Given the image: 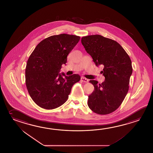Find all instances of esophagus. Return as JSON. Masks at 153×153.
Wrapping results in <instances>:
<instances>
[{"label": "esophagus", "instance_id": "esophagus-1", "mask_svg": "<svg viewBox=\"0 0 153 153\" xmlns=\"http://www.w3.org/2000/svg\"><path fill=\"white\" fill-rule=\"evenodd\" d=\"M81 80L82 81H83L84 82H88V79H87L86 78H84V77H82L81 78Z\"/></svg>", "mask_w": 153, "mask_h": 153}]
</instances>
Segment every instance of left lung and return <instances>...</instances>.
Listing matches in <instances>:
<instances>
[{"mask_svg": "<svg viewBox=\"0 0 153 153\" xmlns=\"http://www.w3.org/2000/svg\"><path fill=\"white\" fill-rule=\"evenodd\" d=\"M81 43L96 66L103 67L105 78L102 84L90 80L94 90L88 96V106L96 114H110L120 107L129 91L131 59L118 42L99 35L82 37Z\"/></svg>", "mask_w": 153, "mask_h": 153, "instance_id": "left-lung-1", "label": "left lung"}]
</instances>
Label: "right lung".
<instances>
[{
    "label": "right lung",
    "mask_w": 153,
    "mask_h": 153,
    "mask_svg": "<svg viewBox=\"0 0 153 153\" xmlns=\"http://www.w3.org/2000/svg\"><path fill=\"white\" fill-rule=\"evenodd\" d=\"M80 39L66 33L50 36L39 42L30 55L25 84L31 98L39 107L51 110L61 106L68 98L73 85L80 81L78 74L68 76L59 73Z\"/></svg>",
    "instance_id": "add662e5"
}]
</instances>
